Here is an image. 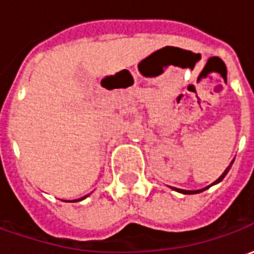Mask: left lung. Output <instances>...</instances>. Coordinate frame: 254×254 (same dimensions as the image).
Returning <instances> with one entry per match:
<instances>
[{"mask_svg": "<svg viewBox=\"0 0 254 254\" xmlns=\"http://www.w3.org/2000/svg\"><path fill=\"white\" fill-rule=\"evenodd\" d=\"M233 163H234V160H231V163H230V165H229V167H227V169H226V170L223 171V174L219 177L216 181L212 182V184H211V185H208V187L202 188V189H198V190H185V189H178V188H171V189H174V190H176V191H180V193H182V194H196V193H201V191L207 190L208 188H211V187H212V185H216V184H219V182L222 181L224 177H226V174L229 173L230 167H231V165H233Z\"/></svg>", "mask_w": 254, "mask_h": 254, "instance_id": "left-lung-1", "label": "left lung"}]
</instances>
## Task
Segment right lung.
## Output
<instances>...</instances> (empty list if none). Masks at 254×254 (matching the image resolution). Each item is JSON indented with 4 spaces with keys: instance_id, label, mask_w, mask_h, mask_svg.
<instances>
[{
    "instance_id": "1",
    "label": "right lung",
    "mask_w": 254,
    "mask_h": 254,
    "mask_svg": "<svg viewBox=\"0 0 254 254\" xmlns=\"http://www.w3.org/2000/svg\"><path fill=\"white\" fill-rule=\"evenodd\" d=\"M89 194H87V196H84V197H81V198H77V200H73V201H81V200H84V198H85V197H88Z\"/></svg>"
}]
</instances>
